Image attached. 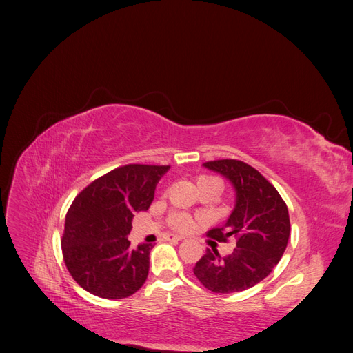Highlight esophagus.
<instances>
[{"instance_id":"1","label":"esophagus","mask_w":353,"mask_h":353,"mask_svg":"<svg viewBox=\"0 0 353 353\" xmlns=\"http://www.w3.org/2000/svg\"><path fill=\"white\" fill-rule=\"evenodd\" d=\"M166 240L168 241H181V240H184V237L183 236H166Z\"/></svg>"}]
</instances>
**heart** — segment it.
Listing matches in <instances>:
<instances>
[{"instance_id":"1","label":"heart","mask_w":353,"mask_h":353,"mask_svg":"<svg viewBox=\"0 0 353 353\" xmlns=\"http://www.w3.org/2000/svg\"><path fill=\"white\" fill-rule=\"evenodd\" d=\"M200 183H215V184H221L219 179L213 178V176H200L197 179V184ZM170 227H172L174 230L176 231H188L191 227H193V219H191L188 215H185V213H174L172 216H170Z\"/></svg>"}]
</instances>
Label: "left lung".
<instances>
[{"mask_svg":"<svg viewBox=\"0 0 353 353\" xmlns=\"http://www.w3.org/2000/svg\"><path fill=\"white\" fill-rule=\"evenodd\" d=\"M203 166L225 176L236 191V205L227 222L208 236L223 243L234 237L237 244L225 258L216 249H206L194 275L213 293L248 290L280 262L290 236L288 209L270 181L241 160H213Z\"/></svg>","mask_w":353,"mask_h":353,"instance_id":"left-lung-1","label":"left lung"}]
</instances>
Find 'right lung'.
Masks as SVG:
<instances>
[{
	"label": "right lung",
	"instance_id": "add662e5",
	"mask_svg": "<svg viewBox=\"0 0 353 353\" xmlns=\"http://www.w3.org/2000/svg\"><path fill=\"white\" fill-rule=\"evenodd\" d=\"M170 166L126 165L110 170L74 197L61 239L63 259L83 290L123 299L145 283L153 244L131 249L134 213L147 210Z\"/></svg>",
	"mask_w": 353,
	"mask_h": 353
}]
</instances>
